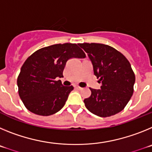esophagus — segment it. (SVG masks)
Masks as SVG:
<instances>
[{
  "mask_svg": "<svg viewBox=\"0 0 152 152\" xmlns=\"http://www.w3.org/2000/svg\"><path fill=\"white\" fill-rule=\"evenodd\" d=\"M75 88H76V89L77 90H82V88H80V87H79V86H76Z\"/></svg>",
  "mask_w": 152,
  "mask_h": 152,
  "instance_id": "1",
  "label": "esophagus"
}]
</instances>
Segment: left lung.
Segmentation results:
<instances>
[{"mask_svg": "<svg viewBox=\"0 0 152 152\" xmlns=\"http://www.w3.org/2000/svg\"><path fill=\"white\" fill-rule=\"evenodd\" d=\"M87 53L100 89L90 88L91 95L84 99L86 108L100 117L122 111L133 94L135 77L131 64L121 52L100 43H79Z\"/></svg>", "mask_w": 152, "mask_h": 152, "instance_id": "obj_1", "label": "left lung"}]
</instances>
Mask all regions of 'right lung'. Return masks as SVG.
Instances as JSON below:
<instances>
[{
	"label": "right lung",
	"mask_w": 152,
	"mask_h": 152,
	"mask_svg": "<svg viewBox=\"0 0 152 152\" xmlns=\"http://www.w3.org/2000/svg\"><path fill=\"white\" fill-rule=\"evenodd\" d=\"M86 56L77 44H56L31 55L23 64L17 77L20 97L28 110L39 116H50L64 107L73 86H63L67 61Z\"/></svg>",
	"instance_id": "obj_1"
}]
</instances>
